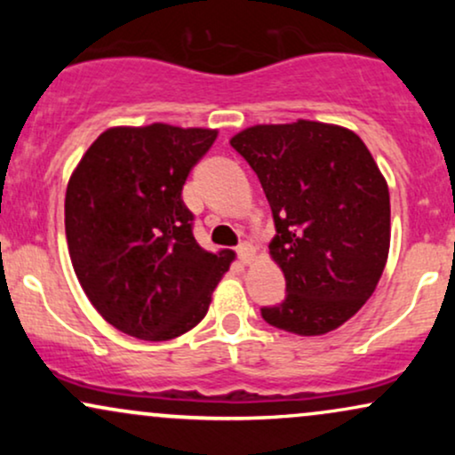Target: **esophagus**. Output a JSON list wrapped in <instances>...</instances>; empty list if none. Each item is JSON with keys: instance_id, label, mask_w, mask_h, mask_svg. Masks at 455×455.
Instances as JSON below:
<instances>
[{"instance_id": "1", "label": "esophagus", "mask_w": 455, "mask_h": 455, "mask_svg": "<svg viewBox=\"0 0 455 455\" xmlns=\"http://www.w3.org/2000/svg\"><path fill=\"white\" fill-rule=\"evenodd\" d=\"M237 257H239V260H242L243 265H252V260H254L252 245H248V243L239 245V248H237Z\"/></svg>"}]
</instances>
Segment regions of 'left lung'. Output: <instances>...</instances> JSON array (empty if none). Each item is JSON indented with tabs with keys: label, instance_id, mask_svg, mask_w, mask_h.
Segmentation results:
<instances>
[{
	"label": "left lung",
	"instance_id": "1",
	"mask_svg": "<svg viewBox=\"0 0 455 455\" xmlns=\"http://www.w3.org/2000/svg\"><path fill=\"white\" fill-rule=\"evenodd\" d=\"M257 173L275 222L269 254L286 280L269 325L323 336L357 315L389 254V188L353 130L297 119L259 124L231 139Z\"/></svg>",
	"mask_w": 455,
	"mask_h": 455
}]
</instances>
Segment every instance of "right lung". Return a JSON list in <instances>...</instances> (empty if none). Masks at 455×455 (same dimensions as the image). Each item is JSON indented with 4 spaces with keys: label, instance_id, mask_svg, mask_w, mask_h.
<instances>
[{
    "label": "right lung",
    "instance_id": "1",
    "mask_svg": "<svg viewBox=\"0 0 455 455\" xmlns=\"http://www.w3.org/2000/svg\"><path fill=\"white\" fill-rule=\"evenodd\" d=\"M218 137L171 124L115 126L90 145L66 190V239L87 299L115 329L173 340L203 321L235 252H210L181 201Z\"/></svg>",
    "mask_w": 455,
    "mask_h": 455
}]
</instances>
